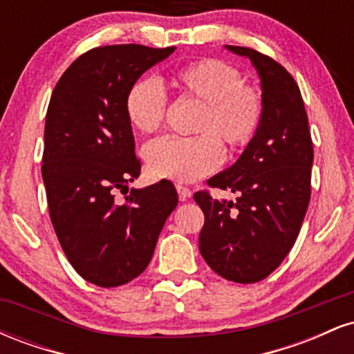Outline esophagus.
<instances>
[{"label":"esophagus","mask_w":354,"mask_h":354,"mask_svg":"<svg viewBox=\"0 0 354 354\" xmlns=\"http://www.w3.org/2000/svg\"><path fill=\"white\" fill-rule=\"evenodd\" d=\"M176 191H178V196H180V200L181 201H186V200H189L191 198V189L188 188V186H185L183 185V183H176Z\"/></svg>","instance_id":"1"}]
</instances>
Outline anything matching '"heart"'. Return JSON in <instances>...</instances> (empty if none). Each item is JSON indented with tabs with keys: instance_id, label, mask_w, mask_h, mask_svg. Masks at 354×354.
<instances>
[{
	"instance_id": "heart-1",
	"label": "heart",
	"mask_w": 354,
	"mask_h": 354,
	"mask_svg": "<svg viewBox=\"0 0 354 354\" xmlns=\"http://www.w3.org/2000/svg\"><path fill=\"white\" fill-rule=\"evenodd\" d=\"M168 86L178 98L200 103L191 138L165 136L146 146L145 160L156 178L194 181L218 168L223 146L230 151L246 148L265 120V96L254 84L245 83L233 64L218 58L191 61L169 73ZM124 111L129 124L151 135L163 124L166 95L154 80H140L128 89Z\"/></svg>"
}]
</instances>
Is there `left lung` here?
<instances>
[{
	"label": "left lung",
	"mask_w": 354,
	"mask_h": 354,
	"mask_svg": "<svg viewBox=\"0 0 354 354\" xmlns=\"http://www.w3.org/2000/svg\"><path fill=\"white\" fill-rule=\"evenodd\" d=\"M250 58L261 80L265 120L239 160L208 181L236 193L218 201L194 193L205 213L200 251L214 273L234 283H256L281 265L293 248L311 196L313 141L298 84L263 53L226 46Z\"/></svg>",
	"instance_id": "8db88e82"
}]
</instances>
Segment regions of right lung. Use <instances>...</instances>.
I'll list each match as a JSON object with an SVG mask.
<instances>
[{
  "instance_id": "add662e5",
  "label": "right lung",
  "mask_w": 354,
  "mask_h": 354,
  "mask_svg": "<svg viewBox=\"0 0 354 354\" xmlns=\"http://www.w3.org/2000/svg\"><path fill=\"white\" fill-rule=\"evenodd\" d=\"M173 51L143 44L93 48L53 89L41 166L50 218L68 261L96 286H121L143 273L178 205L168 180L128 189L141 163L124 111L128 89ZM116 190L127 196L116 198Z\"/></svg>"
}]
</instances>
